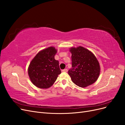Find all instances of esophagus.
<instances>
[{
	"mask_svg": "<svg viewBox=\"0 0 125 125\" xmlns=\"http://www.w3.org/2000/svg\"><path fill=\"white\" fill-rule=\"evenodd\" d=\"M62 71L63 72H67L68 71V69H63Z\"/></svg>",
	"mask_w": 125,
	"mask_h": 125,
	"instance_id": "esophagus-1",
	"label": "esophagus"
}]
</instances>
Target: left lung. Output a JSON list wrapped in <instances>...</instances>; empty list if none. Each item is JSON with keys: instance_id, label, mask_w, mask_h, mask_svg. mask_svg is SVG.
Listing matches in <instances>:
<instances>
[{"instance_id": "1", "label": "left lung", "mask_w": 125, "mask_h": 125, "mask_svg": "<svg viewBox=\"0 0 125 125\" xmlns=\"http://www.w3.org/2000/svg\"><path fill=\"white\" fill-rule=\"evenodd\" d=\"M72 68L68 71L71 80L77 85L85 88L93 84L99 78L100 64L94 55L87 49L72 47Z\"/></svg>"}]
</instances>
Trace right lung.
I'll use <instances>...</instances> for the list:
<instances>
[{
  "mask_svg": "<svg viewBox=\"0 0 125 125\" xmlns=\"http://www.w3.org/2000/svg\"><path fill=\"white\" fill-rule=\"evenodd\" d=\"M57 50L50 47L40 52L30 63L28 74L30 80L41 89L50 88L61 73L59 62L55 59Z\"/></svg>",
  "mask_w": 125,
  "mask_h": 125,
  "instance_id": "right-lung-1",
  "label": "right lung"
}]
</instances>
